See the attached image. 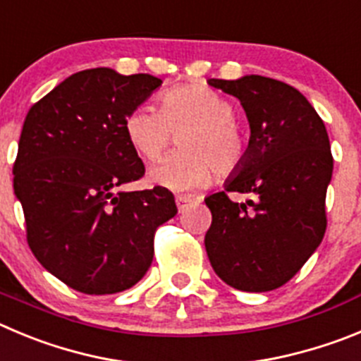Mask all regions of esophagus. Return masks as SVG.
I'll return each instance as SVG.
<instances>
[{"label": "esophagus", "instance_id": "esophagus-1", "mask_svg": "<svg viewBox=\"0 0 361 361\" xmlns=\"http://www.w3.org/2000/svg\"><path fill=\"white\" fill-rule=\"evenodd\" d=\"M175 204H177V209L183 213L184 209H186L188 206L191 204V198L190 197H184V195H178L177 198H175Z\"/></svg>", "mask_w": 361, "mask_h": 361}]
</instances>
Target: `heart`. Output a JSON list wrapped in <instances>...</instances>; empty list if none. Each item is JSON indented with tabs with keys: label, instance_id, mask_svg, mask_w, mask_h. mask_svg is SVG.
Listing matches in <instances>:
<instances>
[{
	"label": "heart",
	"instance_id": "obj_1",
	"mask_svg": "<svg viewBox=\"0 0 361 361\" xmlns=\"http://www.w3.org/2000/svg\"><path fill=\"white\" fill-rule=\"evenodd\" d=\"M184 152L168 155L150 171L152 183L184 193L209 184L213 168L220 177L236 173L247 145L234 123V107L206 85H183L161 98V109L137 107L125 120V134L141 157L155 161L180 132Z\"/></svg>",
	"mask_w": 361,
	"mask_h": 361
}]
</instances>
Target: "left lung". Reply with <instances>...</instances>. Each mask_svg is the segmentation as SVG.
<instances>
[{"instance_id":"8db88e82","label":"left lung","mask_w":361,"mask_h":361,"mask_svg":"<svg viewBox=\"0 0 361 361\" xmlns=\"http://www.w3.org/2000/svg\"><path fill=\"white\" fill-rule=\"evenodd\" d=\"M207 84L238 98L250 127L245 161L224 188L255 195L241 204L225 191L206 197L207 257L233 288L270 292L299 272L326 233L329 137L313 105L284 82L245 75Z\"/></svg>"}]
</instances>
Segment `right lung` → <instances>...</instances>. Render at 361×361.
<instances>
[{"instance_id":"right-lung-1","label":"right lung","mask_w":361,"mask_h":361,"mask_svg":"<svg viewBox=\"0 0 361 361\" xmlns=\"http://www.w3.org/2000/svg\"><path fill=\"white\" fill-rule=\"evenodd\" d=\"M163 80L111 68L78 71L26 114L14 164L28 245L69 288L89 295L134 286L150 269L154 233L177 214L171 191H123L145 164L125 120Z\"/></svg>"}]
</instances>
